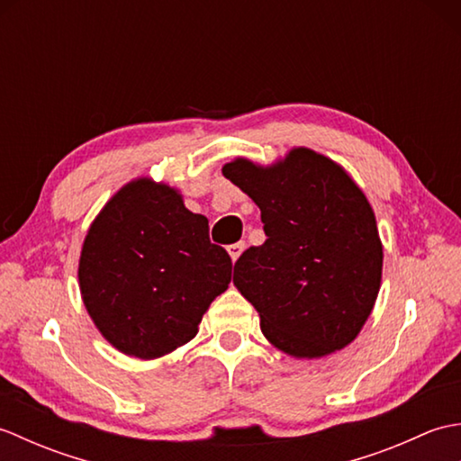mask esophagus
Here are the masks:
<instances>
[{"label": "esophagus", "instance_id": "34e87169", "mask_svg": "<svg viewBox=\"0 0 461 461\" xmlns=\"http://www.w3.org/2000/svg\"><path fill=\"white\" fill-rule=\"evenodd\" d=\"M243 249H246V241H238V243H233V246L228 248V253H230V258H231L233 263L238 261V258L241 256Z\"/></svg>", "mask_w": 461, "mask_h": 461}]
</instances>
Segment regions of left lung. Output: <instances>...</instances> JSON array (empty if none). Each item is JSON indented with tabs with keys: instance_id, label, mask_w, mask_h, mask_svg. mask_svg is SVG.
<instances>
[{
	"instance_id": "obj_1",
	"label": "left lung",
	"mask_w": 461,
	"mask_h": 461,
	"mask_svg": "<svg viewBox=\"0 0 461 461\" xmlns=\"http://www.w3.org/2000/svg\"><path fill=\"white\" fill-rule=\"evenodd\" d=\"M221 172L261 210L267 240L241 253L233 285L259 312L263 335L295 358L350 345L375 309L384 258L365 192L305 146L269 166L240 156Z\"/></svg>"
}]
</instances>
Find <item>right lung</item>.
I'll return each mask as SVG.
<instances>
[{
	"instance_id": "right-lung-1",
	"label": "right lung",
	"mask_w": 461,
	"mask_h": 461,
	"mask_svg": "<svg viewBox=\"0 0 461 461\" xmlns=\"http://www.w3.org/2000/svg\"><path fill=\"white\" fill-rule=\"evenodd\" d=\"M208 218L178 188L131 180L86 231L79 289L95 327L122 355L152 360L192 340L228 289L231 259L210 241Z\"/></svg>"
}]
</instances>
